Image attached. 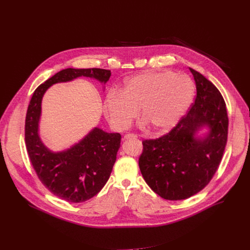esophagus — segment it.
I'll return each instance as SVG.
<instances>
[{
	"label": "esophagus",
	"instance_id": "esophagus-1",
	"mask_svg": "<svg viewBox=\"0 0 250 250\" xmlns=\"http://www.w3.org/2000/svg\"><path fill=\"white\" fill-rule=\"evenodd\" d=\"M124 137H125V139H128V138H134V137H137V135H136V134H134V133H127V134H125Z\"/></svg>",
	"mask_w": 250,
	"mask_h": 250
}]
</instances>
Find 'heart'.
I'll return each instance as SVG.
<instances>
[{"mask_svg":"<svg viewBox=\"0 0 250 250\" xmlns=\"http://www.w3.org/2000/svg\"><path fill=\"white\" fill-rule=\"evenodd\" d=\"M195 86L185 74L154 71L128 78L120 92L110 91L104 100V110L111 125L126 129L137 117L155 132L171 129L192 103Z\"/></svg>","mask_w":250,"mask_h":250,"instance_id":"b5f03b06","label":"heart"}]
</instances>
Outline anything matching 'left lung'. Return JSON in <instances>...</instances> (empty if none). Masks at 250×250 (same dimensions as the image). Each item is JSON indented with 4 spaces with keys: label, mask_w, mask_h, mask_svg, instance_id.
<instances>
[{
    "label": "left lung",
    "mask_w": 250,
    "mask_h": 250,
    "mask_svg": "<svg viewBox=\"0 0 250 250\" xmlns=\"http://www.w3.org/2000/svg\"><path fill=\"white\" fill-rule=\"evenodd\" d=\"M190 70L197 88L195 102L168 133L142 141L138 160L147 185L170 201L188 199L209 183L228 141L229 118L221 92L198 71ZM204 125L210 132L198 140L194 133Z\"/></svg>",
    "instance_id": "obj_1"
}]
</instances>
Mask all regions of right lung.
I'll return each mask as SVG.
<instances>
[{"instance_id":"add662e5","label":"right lung","mask_w":250,"mask_h":250,"mask_svg":"<svg viewBox=\"0 0 250 250\" xmlns=\"http://www.w3.org/2000/svg\"><path fill=\"white\" fill-rule=\"evenodd\" d=\"M80 76L105 83L111 70L67 68L59 71L33 92L24 125L26 150L39 179L53 195L70 203L85 202L102 190L112 173L122 138L120 133H108L96 127L78 145L63 152L53 153L42 145L38 130L43 94L55 83Z\"/></svg>"}]
</instances>
